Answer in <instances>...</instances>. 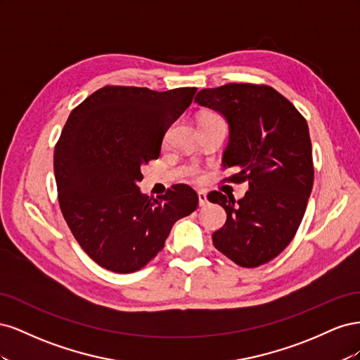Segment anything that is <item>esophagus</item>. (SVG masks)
<instances>
[{
    "label": "esophagus",
    "instance_id": "34e87169",
    "mask_svg": "<svg viewBox=\"0 0 360 360\" xmlns=\"http://www.w3.org/2000/svg\"><path fill=\"white\" fill-rule=\"evenodd\" d=\"M198 204H200V207H202V205H205L207 204V195H205V192H198Z\"/></svg>",
    "mask_w": 360,
    "mask_h": 360
}]
</instances>
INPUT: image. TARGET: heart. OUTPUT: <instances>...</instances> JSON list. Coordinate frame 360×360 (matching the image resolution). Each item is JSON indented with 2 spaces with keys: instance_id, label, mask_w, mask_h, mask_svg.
Segmentation results:
<instances>
[{
  "instance_id": "1",
  "label": "heart",
  "mask_w": 360,
  "mask_h": 360,
  "mask_svg": "<svg viewBox=\"0 0 360 360\" xmlns=\"http://www.w3.org/2000/svg\"><path fill=\"white\" fill-rule=\"evenodd\" d=\"M205 117H216V115H205ZM205 117H204V118H205ZM191 176L197 179V177H198V172L195 171V169H192V171H191Z\"/></svg>"
}]
</instances>
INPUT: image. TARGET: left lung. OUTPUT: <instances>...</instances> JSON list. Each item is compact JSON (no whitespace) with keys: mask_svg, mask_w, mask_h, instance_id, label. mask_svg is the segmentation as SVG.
I'll use <instances>...</instances> for the list:
<instances>
[{"mask_svg":"<svg viewBox=\"0 0 360 360\" xmlns=\"http://www.w3.org/2000/svg\"><path fill=\"white\" fill-rule=\"evenodd\" d=\"M195 102L210 108L230 127L222 167L237 169L225 180L249 181L242 200L217 191L207 195L226 212L213 245L242 267L278 257L296 234L314 183L307 120L269 85L226 84L201 90Z\"/></svg>","mask_w":360,"mask_h":360,"instance_id":"8db88e82","label":"left lung"}]
</instances>
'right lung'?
Returning a JSON list of instances; mask_svg holds the SVG:
<instances>
[{
	"label": "right lung",
	"mask_w": 360,
	"mask_h": 360,
	"mask_svg": "<svg viewBox=\"0 0 360 360\" xmlns=\"http://www.w3.org/2000/svg\"><path fill=\"white\" fill-rule=\"evenodd\" d=\"M195 93L106 85L70 112L53 153L58 202L76 242L101 267L143 269L172 225L197 209L188 184H174L159 200L136 186L141 167L159 158L163 135Z\"/></svg>",
	"instance_id": "right-lung-1"
}]
</instances>
